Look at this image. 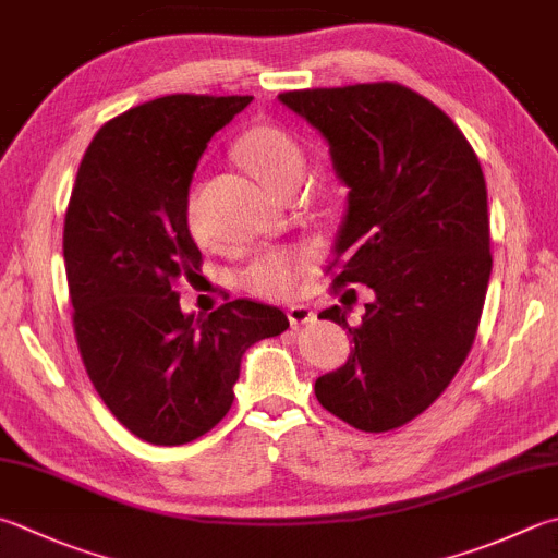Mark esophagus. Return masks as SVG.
I'll use <instances>...</instances> for the list:
<instances>
[{
    "instance_id": "esophagus-1",
    "label": "esophagus",
    "mask_w": 558,
    "mask_h": 558,
    "mask_svg": "<svg viewBox=\"0 0 558 558\" xmlns=\"http://www.w3.org/2000/svg\"><path fill=\"white\" fill-rule=\"evenodd\" d=\"M287 315H289V323L293 325V328H296V325H306V323H313V311L308 308V306H303V303H299V306H291L289 311H287Z\"/></svg>"
}]
</instances>
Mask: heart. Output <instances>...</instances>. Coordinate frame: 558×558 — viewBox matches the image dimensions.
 Segmentation results:
<instances>
[{"instance_id": "heart-1", "label": "heart", "mask_w": 558, "mask_h": 558, "mask_svg": "<svg viewBox=\"0 0 558 558\" xmlns=\"http://www.w3.org/2000/svg\"><path fill=\"white\" fill-rule=\"evenodd\" d=\"M238 155L247 170L279 194L291 180L301 177L303 155L296 141L277 125H257L238 143ZM186 220L194 235H202V220L196 216L194 196L186 204ZM313 252L308 247H275L265 250L250 262L240 275L243 287L265 299H291L308 275Z\"/></svg>"}]
</instances>
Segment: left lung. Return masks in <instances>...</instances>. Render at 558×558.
Wrapping results in <instances>:
<instances>
[{
    "mask_svg": "<svg viewBox=\"0 0 558 558\" xmlns=\"http://www.w3.org/2000/svg\"><path fill=\"white\" fill-rule=\"evenodd\" d=\"M279 101L323 133L350 189L332 291L364 283L376 296L354 328L340 306L318 315L347 328L354 350L315 381V398L347 425L388 433L445 393L474 344L493 267L481 162L442 109L398 82Z\"/></svg>",
    "mask_w": 558,
    "mask_h": 558,
    "instance_id": "1",
    "label": "left lung"
}]
</instances>
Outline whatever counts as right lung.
I'll return each instance as SVG.
<instances>
[{
  "mask_svg": "<svg viewBox=\"0 0 558 558\" xmlns=\"http://www.w3.org/2000/svg\"><path fill=\"white\" fill-rule=\"evenodd\" d=\"M250 101L170 94L123 111L94 135L72 186L62 257L80 356L111 415L150 445L216 427L247 347L289 328L250 299L194 318L177 293L204 262L186 226L196 162Z\"/></svg>",
  "mask_w": 558,
  "mask_h": 558,
  "instance_id": "add662e5",
  "label": "right lung"
}]
</instances>
